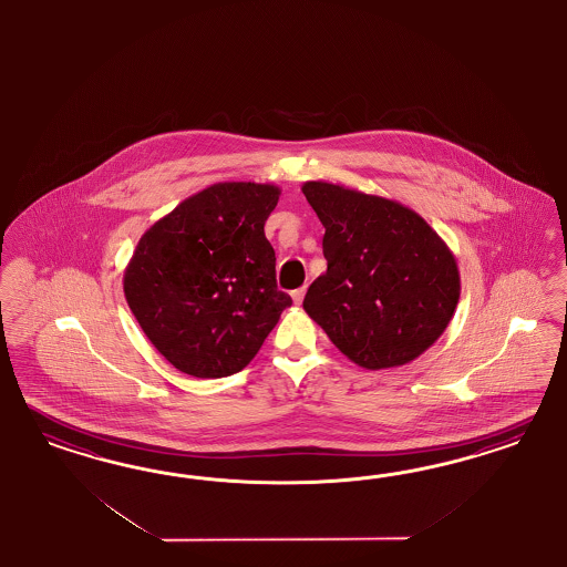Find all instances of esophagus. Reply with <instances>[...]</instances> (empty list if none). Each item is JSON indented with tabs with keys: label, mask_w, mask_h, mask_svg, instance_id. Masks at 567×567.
Returning <instances> with one entry per match:
<instances>
[{
	"label": "esophagus",
	"mask_w": 567,
	"mask_h": 567,
	"mask_svg": "<svg viewBox=\"0 0 567 567\" xmlns=\"http://www.w3.org/2000/svg\"><path fill=\"white\" fill-rule=\"evenodd\" d=\"M306 287H301V289H295V291L291 292L292 301H295V306H299L301 301H303V297H306Z\"/></svg>",
	"instance_id": "1"
}]
</instances>
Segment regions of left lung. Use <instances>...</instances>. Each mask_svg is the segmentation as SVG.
<instances>
[{
  "mask_svg": "<svg viewBox=\"0 0 567 567\" xmlns=\"http://www.w3.org/2000/svg\"><path fill=\"white\" fill-rule=\"evenodd\" d=\"M301 190L327 228V272L303 299L309 318L365 370L420 358L445 332L462 291L445 240L395 199L324 181Z\"/></svg>",
  "mask_w": 567,
  "mask_h": 567,
  "instance_id": "8db88e82",
  "label": "left lung"
}]
</instances>
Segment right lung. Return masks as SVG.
I'll return each instance as SVG.
<instances>
[{
    "instance_id": "right-lung-1",
    "label": "right lung",
    "mask_w": 567,
    "mask_h": 567,
    "mask_svg": "<svg viewBox=\"0 0 567 567\" xmlns=\"http://www.w3.org/2000/svg\"><path fill=\"white\" fill-rule=\"evenodd\" d=\"M276 185L216 183L145 230L124 270L138 327L172 365L195 378L240 372L291 297L276 287L264 224Z\"/></svg>"
}]
</instances>
